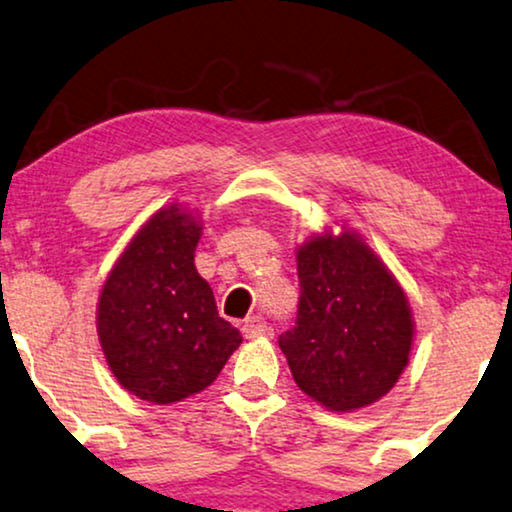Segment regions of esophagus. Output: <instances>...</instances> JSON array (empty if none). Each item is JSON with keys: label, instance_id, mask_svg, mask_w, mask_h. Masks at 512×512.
I'll list each match as a JSON object with an SVG mask.
<instances>
[{"label": "esophagus", "instance_id": "34e87169", "mask_svg": "<svg viewBox=\"0 0 512 512\" xmlns=\"http://www.w3.org/2000/svg\"><path fill=\"white\" fill-rule=\"evenodd\" d=\"M267 332H269V325L262 316H250L248 320H245V325H243L245 339H260L267 335Z\"/></svg>", "mask_w": 512, "mask_h": 512}]
</instances>
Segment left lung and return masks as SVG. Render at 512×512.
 I'll return each mask as SVG.
<instances>
[{"instance_id": "1", "label": "left lung", "mask_w": 512, "mask_h": 512, "mask_svg": "<svg viewBox=\"0 0 512 512\" xmlns=\"http://www.w3.org/2000/svg\"><path fill=\"white\" fill-rule=\"evenodd\" d=\"M297 276V323L278 337L295 384L330 412L377 403L410 363L414 316L405 290L349 227L297 245Z\"/></svg>"}]
</instances>
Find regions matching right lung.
Returning <instances> with one entry per match:
<instances>
[{
  "instance_id": "add662e5",
  "label": "right lung",
  "mask_w": 512,
  "mask_h": 512,
  "mask_svg": "<svg viewBox=\"0 0 512 512\" xmlns=\"http://www.w3.org/2000/svg\"><path fill=\"white\" fill-rule=\"evenodd\" d=\"M201 234L199 213L168 203L138 229L100 290L95 327L107 367L147 403L201 393L243 342L196 271Z\"/></svg>"
}]
</instances>
